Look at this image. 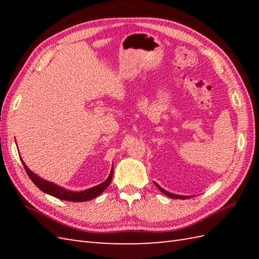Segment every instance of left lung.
Here are the masks:
<instances>
[{
    "mask_svg": "<svg viewBox=\"0 0 259 259\" xmlns=\"http://www.w3.org/2000/svg\"><path fill=\"white\" fill-rule=\"evenodd\" d=\"M156 186L158 187V189H159V190H160L161 192H163L164 195L168 196V197H170V198H174V199H186V198H189L188 196H180V195H175V194H171V192H168V191H166L164 189H162L161 187L159 186V185H157V184H156Z\"/></svg>",
    "mask_w": 259,
    "mask_h": 259,
    "instance_id": "1",
    "label": "left lung"
}]
</instances>
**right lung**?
<instances>
[{"label":"right lung","instance_id":"right-lung-1","mask_svg":"<svg viewBox=\"0 0 259 259\" xmlns=\"http://www.w3.org/2000/svg\"><path fill=\"white\" fill-rule=\"evenodd\" d=\"M22 163H23L25 171L29 176L30 179L33 181L38 189L42 190L43 192H46L48 195H51L56 198H59V199L62 200H69V201H88L91 200L93 198L98 197L99 195L103 192V190L107 188V187L110 185L112 180V176H113V169L110 172V176L108 179L104 181V183L98 185L96 187H92L90 189H87L83 191H70L62 188V187H59L57 185H54L52 183H49V181L42 179L40 177H37L35 174H33L31 170L26 167V164L22 160Z\"/></svg>","mask_w":259,"mask_h":259}]
</instances>
